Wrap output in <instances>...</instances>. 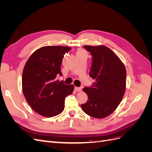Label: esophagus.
<instances>
[{"instance_id":"1","label":"esophagus","mask_w":152,"mask_h":152,"mask_svg":"<svg viewBox=\"0 0 152 152\" xmlns=\"http://www.w3.org/2000/svg\"><path fill=\"white\" fill-rule=\"evenodd\" d=\"M75 90L77 92H80L82 91V88L81 87H75Z\"/></svg>"}]
</instances>
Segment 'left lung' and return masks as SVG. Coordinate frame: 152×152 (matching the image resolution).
Instances as JSON below:
<instances>
[{"instance_id": "obj_1", "label": "left lung", "mask_w": 152, "mask_h": 152, "mask_svg": "<svg viewBox=\"0 0 152 152\" xmlns=\"http://www.w3.org/2000/svg\"><path fill=\"white\" fill-rule=\"evenodd\" d=\"M84 48L92 56L89 76L95 81L83 91L88 96L81 104L88 115L103 118L113 113L122 101L126 86L125 66L112 50L104 45Z\"/></svg>"}]
</instances>
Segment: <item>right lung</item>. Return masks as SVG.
Here are the masks:
<instances>
[{
	"label": "right lung",
	"instance_id": "obj_1",
	"mask_svg": "<svg viewBox=\"0 0 152 152\" xmlns=\"http://www.w3.org/2000/svg\"><path fill=\"white\" fill-rule=\"evenodd\" d=\"M71 48L44 46L36 50L26 61L22 75L23 93L34 111L45 117L60 114L65 98L71 94L74 86L65 85L56 77L61 76L64 55Z\"/></svg>",
	"mask_w": 152,
	"mask_h": 152
}]
</instances>
